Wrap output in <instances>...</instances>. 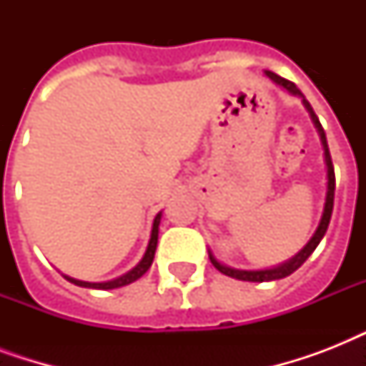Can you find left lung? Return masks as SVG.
<instances>
[{"instance_id": "left-lung-1", "label": "left lung", "mask_w": 366, "mask_h": 366, "mask_svg": "<svg viewBox=\"0 0 366 366\" xmlns=\"http://www.w3.org/2000/svg\"><path fill=\"white\" fill-rule=\"evenodd\" d=\"M273 83H277L279 87H283L285 91H289L290 94H296V97H300L304 106H306V110L310 112V116H312V122L315 125L319 132V138H321V144H323L325 149V163H327V197H325V209H323V217H321V222H319L317 229H315V234L304 249L295 254L290 260L283 262V264H279L275 267H269V269H235V267L224 266L220 262L211 254V250H209V258H211L212 266L217 267L218 272L224 273V275H228V277L239 279V281H252V283H264V281H275V279H283L287 275H290L292 272H296L298 267L304 264V262L312 256V252L317 249V244L321 243L323 239V235L327 234V228H329L330 222V214H332V207H335V188H336V178H335V167H332V159H330V152H329V144H327V137H325V131L321 123H319V117L315 116V112L310 106L306 99H304V94L300 93V89L296 87L295 83L289 81V79H285V77L277 76V74H273V71L266 70L264 71Z\"/></svg>"}]
</instances>
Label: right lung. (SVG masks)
<instances>
[{"mask_svg":"<svg viewBox=\"0 0 366 366\" xmlns=\"http://www.w3.org/2000/svg\"><path fill=\"white\" fill-rule=\"evenodd\" d=\"M159 222H161V212L157 217L154 218V226H152V235H149L148 247H146V252H144L142 260L138 262L137 266L132 267L131 272H127L125 275L117 279H112V281H104V283H89V281H79V279L68 277L64 275L70 283L77 285V287H85V289H102V290H110V289H119V287H125V285L132 283V281H137L144 275V273L148 272L149 266H152V262H154L155 256V249H157V235H159Z\"/></svg>","mask_w":366,"mask_h":366,"instance_id":"obj_1","label":"right lung"}]
</instances>
